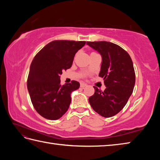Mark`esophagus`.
Segmentation results:
<instances>
[{
    "label": "esophagus",
    "mask_w": 160,
    "mask_h": 160,
    "mask_svg": "<svg viewBox=\"0 0 160 160\" xmlns=\"http://www.w3.org/2000/svg\"><path fill=\"white\" fill-rule=\"evenodd\" d=\"M80 87L82 88H85V87H87V85L85 83H80Z\"/></svg>",
    "instance_id": "1"
}]
</instances>
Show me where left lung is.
I'll return each instance as SVG.
<instances>
[{
    "mask_svg": "<svg viewBox=\"0 0 160 160\" xmlns=\"http://www.w3.org/2000/svg\"><path fill=\"white\" fill-rule=\"evenodd\" d=\"M101 54L99 76L104 78V91L94 86V94L89 98L92 109L105 118L112 117L125 107L133 91L135 74L129 54L118 45L108 42H87Z\"/></svg>",
    "mask_w": 160,
    "mask_h": 160,
    "instance_id": "left-lung-1",
    "label": "left lung"
}]
</instances>
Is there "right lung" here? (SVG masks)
I'll list each match as a JSON object with an SVG mask.
<instances>
[{"label":"right lung","mask_w":160,"mask_h":160,"mask_svg":"<svg viewBox=\"0 0 160 160\" xmlns=\"http://www.w3.org/2000/svg\"><path fill=\"white\" fill-rule=\"evenodd\" d=\"M85 44L82 41L55 40L34 56L27 85L34 108L44 118L57 120L68 109L70 94L80 83L72 80L62 86L61 75L72 66L75 53Z\"/></svg>","instance_id":"1"}]
</instances>
